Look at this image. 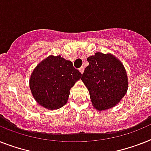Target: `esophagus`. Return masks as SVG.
I'll use <instances>...</instances> for the list:
<instances>
[{
    "instance_id": "obj_1",
    "label": "esophagus",
    "mask_w": 151,
    "mask_h": 151,
    "mask_svg": "<svg viewBox=\"0 0 151 151\" xmlns=\"http://www.w3.org/2000/svg\"><path fill=\"white\" fill-rule=\"evenodd\" d=\"M83 70H84V68H83V67H81V68H79V71L81 72V73H83Z\"/></svg>"
}]
</instances>
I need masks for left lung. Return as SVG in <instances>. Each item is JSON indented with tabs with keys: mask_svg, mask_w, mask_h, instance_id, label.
<instances>
[{
	"mask_svg": "<svg viewBox=\"0 0 151 151\" xmlns=\"http://www.w3.org/2000/svg\"><path fill=\"white\" fill-rule=\"evenodd\" d=\"M89 65L82 81L90 93L92 105L97 111L115 107L128 89V78L122 62L112 54L97 52L87 58Z\"/></svg>",
	"mask_w": 151,
	"mask_h": 151,
	"instance_id": "obj_1",
	"label": "left lung"
}]
</instances>
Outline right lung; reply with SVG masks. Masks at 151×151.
Returning <instances> with one entry per match:
<instances>
[{
    "label": "right lung",
    "mask_w": 151,
    "mask_h": 151,
    "mask_svg": "<svg viewBox=\"0 0 151 151\" xmlns=\"http://www.w3.org/2000/svg\"><path fill=\"white\" fill-rule=\"evenodd\" d=\"M81 76L71 61L60 55H50L34 69L29 85L37 103L48 110H57L67 104L70 90Z\"/></svg>",
    "instance_id": "1"
}]
</instances>
